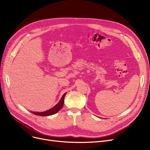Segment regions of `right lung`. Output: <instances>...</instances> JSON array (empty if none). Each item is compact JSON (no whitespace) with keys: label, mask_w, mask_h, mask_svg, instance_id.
<instances>
[{"label":"right lung","mask_w":150,"mask_h":150,"mask_svg":"<svg viewBox=\"0 0 150 150\" xmlns=\"http://www.w3.org/2000/svg\"><path fill=\"white\" fill-rule=\"evenodd\" d=\"M66 93H65L64 95L62 96L61 100H59L58 103L52 108L47 110L46 111H44L41 112H31L36 115H40V116H49V115H52L57 113L62 108L63 105H64V97L66 96Z\"/></svg>","instance_id":"right-lung-1"}]
</instances>
